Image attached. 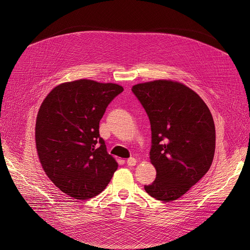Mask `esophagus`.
Listing matches in <instances>:
<instances>
[{
  "label": "esophagus",
  "instance_id": "1",
  "mask_svg": "<svg viewBox=\"0 0 250 250\" xmlns=\"http://www.w3.org/2000/svg\"><path fill=\"white\" fill-rule=\"evenodd\" d=\"M136 163H137V160H136V158H134V157H130V158H128L126 160V164L128 166H135Z\"/></svg>",
  "mask_w": 250,
  "mask_h": 250
}]
</instances>
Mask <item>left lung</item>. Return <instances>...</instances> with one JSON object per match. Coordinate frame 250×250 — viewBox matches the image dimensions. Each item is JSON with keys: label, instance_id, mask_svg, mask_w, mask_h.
<instances>
[{"label": "left lung", "instance_id": "1", "mask_svg": "<svg viewBox=\"0 0 250 250\" xmlns=\"http://www.w3.org/2000/svg\"><path fill=\"white\" fill-rule=\"evenodd\" d=\"M151 125L150 160L156 179L145 190L156 200L175 201L212 165L216 132L211 111L193 90L179 82L156 80L133 86Z\"/></svg>", "mask_w": 250, "mask_h": 250}]
</instances>
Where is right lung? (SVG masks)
Listing matches in <instances>:
<instances>
[{
    "instance_id": "obj_1",
    "label": "right lung",
    "mask_w": 250,
    "mask_h": 250,
    "mask_svg": "<svg viewBox=\"0 0 250 250\" xmlns=\"http://www.w3.org/2000/svg\"><path fill=\"white\" fill-rule=\"evenodd\" d=\"M123 91L117 84L81 79L58 85L41 105L35 125L39 160L54 185L76 200L102 192L117 169L99 122Z\"/></svg>"
}]
</instances>
